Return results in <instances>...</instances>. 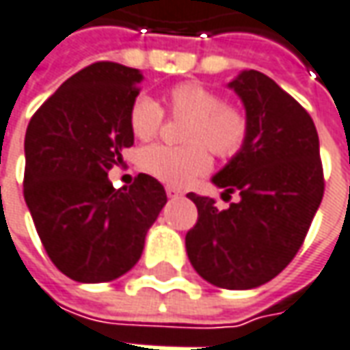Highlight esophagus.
<instances>
[{
    "label": "esophagus",
    "mask_w": 350,
    "mask_h": 350,
    "mask_svg": "<svg viewBox=\"0 0 350 350\" xmlns=\"http://www.w3.org/2000/svg\"><path fill=\"white\" fill-rule=\"evenodd\" d=\"M166 196H168V198H180V196H182V191L172 186H166Z\"/></svg>",
    "instance_id": "1"
}]
</instances>
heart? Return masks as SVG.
<instances>
[{
	"instance_id": "b5f03b06",
	"label": "heart",
	"mask_w": 350,
	"mask_h": 350,
	"mask_svg": "<svg viewBox=\"0 0 350 350\" xmlns=\"http://www.w3.org/2000/svg\"><path fill=\"white\" fill-rule=\"evenodd\" d=\"M166 108L176 120H187L182 129L186 147L151 145L141 151L139 164L152 178L172 187H184L211 166L207 149L219 159H232L246 147L250 118L236 104L224 103L219 92L196 81H184L166 91ZM164 110L149 96H139L129 110V127L139 139H152L163 126Z\"/></svg>"
}]
</instances>
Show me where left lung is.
<instances>
[{
	"mask_svg": "<svg viewBox=\"0 0 350 350\" xmlns=\"http://www.w3.org/2000/svg\"><path fill=\"white\" fill-rule=\"evenodd\" d=\"M250 118L246 147L213 182L238 191L219 209L215 199L187 193L198 223L186 234L193 269L215 286L246 291L271 281L295 259L318 211L325 180L314 120L273 79L242 71L228 85Z\"/></svg>",
	"mask_w": 350,
	"mask_h": 350,
	"instance_id": "8db88e82",
	"label": "left lung"
}]
</instances>
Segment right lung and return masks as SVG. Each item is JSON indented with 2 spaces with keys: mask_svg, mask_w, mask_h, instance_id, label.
I'll list each match as a JSON object with an SVG mask.
<instances>
[{
  "mask_svg": "<svg viewBox=\"0 0 350 350\" xmlns=\"http://www.w3.org/2000/svg\"><path fill=\"white\" fill-rule=\"evenodd\" d=\"M143 75L96 62L34 112L25 135L23 193L55 267L79 283H108L141 258L166 203L163 184L139 174L116 189L108 172L133 145L129 110Z\"/></svg>",
  "mask_w": 350,
  "mask_h": 350,
  "instance_id": "add662e5",
  "label": "right lung"
}]
</instances>
